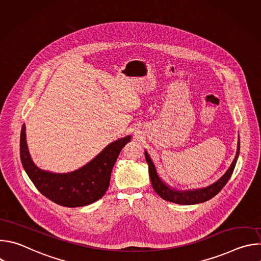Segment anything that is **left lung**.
Here are the masks:
<instances>
[{
  "instance_id": "8db88e82",
  "label": "left lung",
  "mask_w": 261,
  "mask_h": 261,
  "mask_svg": "<svg viewBox=\"0 0 261 261\" xmlns=\"http://www.w3.org/2000/svg\"><path fill=\"white\" fill-rule=\"evenodd\" d=\"M239 154H240V137H239V141H238V148H237L236 157H234L230 167L227 169V171L224 174H223V176L221 178H219L216 182L207 186V187H205V188L179 191V190L169 187L167 184H165L160 178L152 159L150 158V156H148L147 152L144 151L145 160L148 164V173H150L152 186H153L154 190L156 191V193L164 200L174 202L177 204H184V205L201 203V202L207 201L211 198H213L214 196H216L229 180V178L233 172V169L236 167V164H237V161L239 158Z\"/></svg>"
}]
</instances>
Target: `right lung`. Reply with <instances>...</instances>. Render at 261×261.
I'll use <instances>...</instances> for the list:
<instances>
[{
	"instance_id": "obj_1",
	"label": "right lung",
	"mask_w": 261,
	"mask_h": 261,
	"mask_svg": "<svg viewBox=\"0 0 261 261\" xmlns=\"http://www.w3.org/2000/svg\"><path fill=\"white\" fill-rule=\"evenodd\" d=\"M25 139V126L22 125L20 160L35 187L57 204L77 207L91 204L105 194L114 165L122 148L131 140V136L111 142L88 164L68 173H54L37 167L32 161Z\"/></svg>"
}]
</instances>
